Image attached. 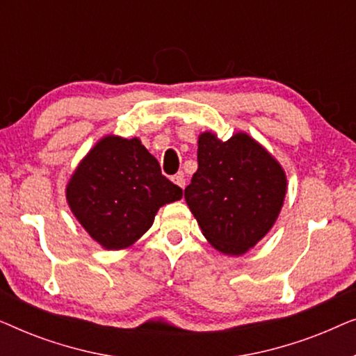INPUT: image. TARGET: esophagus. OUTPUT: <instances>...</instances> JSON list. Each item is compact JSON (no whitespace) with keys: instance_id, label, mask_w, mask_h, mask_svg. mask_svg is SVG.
Listing matches in <instances>:
<instances>
[{"instance_id":"esophagus-1","label":"esophagus","mask_w":356,"mask_h":356,"mask_svg":"<svg viewBox=\"0 0 356 356\" xmlns=\"http://www.w3.org/2000/svg\"><path fill=\"white\" fill-rule=\"evenodd\" d=\"M172 181L175 183V184H178V186L179 188H184V184H186V181H184V177H183V175L181 173H179V175H175V177H172Z\"/></svg>"}]
</instances>
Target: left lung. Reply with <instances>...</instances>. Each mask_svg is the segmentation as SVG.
I'll list each match as a JSON object with an SVG mask.
<instances>
[{"mask_svg": "<svg viewBox=\"0 0 356 356\" xmlns=\"http://www.w3.org/2000/svg\"><path fill=\"white\" fill-rule=\"evenodd\" d=\"M286 193L282 165L246 133L220 140L202 133L197 172L184 189L189 211L217 251L241 256L279 217Z\"/></svg>", "mask_w": 356, "mask_h": 356, "instance_id": "1", "label": "left lung"}]
</instances>
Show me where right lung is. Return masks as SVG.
Instances as JSON below:
<instances>
[{"label": "right lung", "mask_w": 356, "mask_h": 356, "mask_svg": "<svg viewBox=\"0 0 356 356\" xmlns=\"http://www.w3.org/2000/svg\"><path fill=\"white\" fill-rule=\"evenodd\" d=\"M181 196L138 138L120 136L102 138L66 186L71 212L105 250L133 246L152 227L159 209Z\"/></svg>", "instance_id": "right-lung-1"}]
</instances>
